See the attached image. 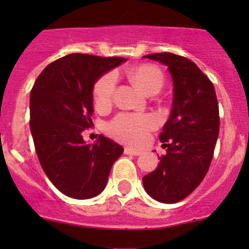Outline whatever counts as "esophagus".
I'll return each mask as SVG.
<instances>
[{"instance_id":"obj_1","label":"esophagus","mask_w":249,"mask_h":249,"mask_svg":"<svg viewBox=\"0 0 249 249\" xmlns=\"http://www.w3.org/2000/svg\"><path fill=\"white\" fill-rule=\"evenodd\" d=\"M124 153L131 156H140L142 152L138 151V149H133V148H129V147H126V148H124Z\"/></svg>"}]
</instances>
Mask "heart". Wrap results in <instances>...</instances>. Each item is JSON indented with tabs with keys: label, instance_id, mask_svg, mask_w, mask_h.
I'll list each match as a JSON object with an SVG mask.
<instances>
[{
	"label": "heart",
	"instance_id": "heart-1",
	"mask_svg": "<svg viewBox=\"0 0 249 249\" xmlns=\"http://www.w3.org/2000/svg\"><path fill=\"white\" fill-rule=\"evenodd\" d=\"M128 77L143 93L152 96L162 89L164 77L155 65L143 63L131 68ZM117 86V76L113 72L103 74L94 83L93 102L97 108H107L113 100ZM156 127L155 118L149 114L120 113L107 124L106 129L111 137L123 143L140 146L144 143L148 133Z\"/></svg>",
	"mask_w": 249,
	"mask_h": 249
}]
</instances>
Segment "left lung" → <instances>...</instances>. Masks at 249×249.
Wrapping results in <instances>:
<instances>
[{
	"mask_svg": "<svg viewBox=\"0 0 249 249\" xmlns=\"http://www.w3.org/2000/svg\"><path fill=\"white\" fill-rule=\"evenodd\" d=\"M168 67L173 81L172 111L160 132L167 153L143 177L146 192L162 203L184 199L208 172L219 133L214 86L195 62L169 52L144 56Z\"/></svg>",
	"mask_w": 249,
	"mask_h": 249,
	"instance_id": "1",
	"label": "left lung"
}]
</instances>
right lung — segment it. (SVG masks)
<instances>
[{
  "mask_svg": "<svg viewBox=\"0 0 249 249\" xmlns=\"http://www.w3.org/2000/svg\"><path fill=\"white\" fill-rule=\"evenodd\" d=\"M123 57L71 53L56 59L37 77L30 96V127L37 157L59 192L76 199L105 190L112 164L123 147L105 136L94 144L83 141L93 126V86Z\"/></svg>",
  "mask_w": 249,
  "mask_h": 249,
  "instance_id": "right-lung-1",
  "label": "right lung"
}]
</instances>
